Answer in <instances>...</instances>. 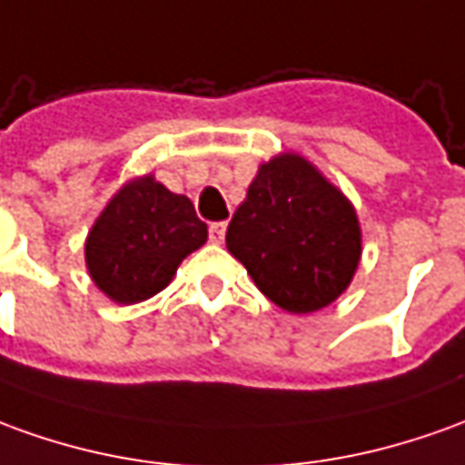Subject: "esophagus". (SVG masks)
Here are the masks:
<instances>
[{
  "mask_svg": "<svg viewBox=\"0 0 465 465\" xmlns=\"http://www.w3.org/2000/svg\"><path fill=\"white\" fill-rule=\"evenodd\" d=\"M225 230L227 223H213V225H210V240H213V242H223V240H225Z\"/></svg>",
  "mask_w": 465,
  "mask_h": 465,
  "instance_id": "34e87169",
  "label": "esophagus"
}]
</instances>
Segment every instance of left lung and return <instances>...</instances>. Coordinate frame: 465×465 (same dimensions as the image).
Instances as JSON below:
<instances>
[{"mask_svg": "<svg viewBox=\"0 0 465 465\" xmlns=\"http://www.w3.org/2000/svg\"><path fill=\"white\" fill-rule=\"evenodd\" d=\"M225 242L255 286L291 313L319 312L339 299L361 258L351 202L299 153L261 164Z\"/></svg>", "mask_w": 465, "mask_h": 465, "instance_id": "left-lung-1", "label": "left lung"}]
</instances>
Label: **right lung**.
<instances>
[{"label":"right lung","mask_w":465,"mask_h":465,"mask_svg":"<svg viewBox=\"0 0 465 465\" xmlns=\"http://www.w3.org/2000/svg\"><path fill=\"white\" fill-rule=\"evenodd\" d=\"M204 240L207 225L194 204L146 174L126 182L98 214L85 240V265L108 299L139 303L169 286Z\"/></svg>","instance_id":"right-lung-1"}]
</instances>
